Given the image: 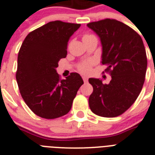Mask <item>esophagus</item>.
Masks as SVG:
<instances>
[{
  "mask_svg": "<svg viewBox=\"0 0 155 155\" xmlns=\"http://www.w3.org/2000/svg\"><path fill=\"white\" fill-rule=\"evenodd\" d=\"M82 79H83L84 82H88V77L86 76H82Z\"/></svg>",
  "mask_w": 155,
  "mask_h": 155,
  "instance_id": "esophagus-1",
  "label": "esophagus"
}]
</instances>
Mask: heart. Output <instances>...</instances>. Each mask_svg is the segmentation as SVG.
Returning a JSON list of instances; mask_svg holds the SVG:
<instances>
[{
    "label": "heart",
    "instance_id": "obj_1",
    "mask_svg": "<svg viewBox=\"0 0 155 155\" xmlns=\"http://www.w3.org/2000/svg\"><path fill=\"white\" fill-rule=\"evenodd\" d=\"M93 37H94V36L91 34H84L83 36H82V40H83L84 41H85V40L88 39V38H91ZM78 70L83 73H88V72L90 71V70H91V63H82V64H79V67H78Z\"/></svg>",
    "mask_w": 155,
    "mask_h": 155
}]
</instances>
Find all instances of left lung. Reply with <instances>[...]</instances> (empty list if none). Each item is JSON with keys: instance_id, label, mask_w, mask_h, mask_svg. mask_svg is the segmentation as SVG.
I'll use <instances>...</instances> for the list:
<instances>
[{"instance_id": "obj_1", "label": "left lung", "mask_w": 155, "mask_h": 155, "mask_svg": "<svg viewBox=\"0 0 155 155\" xmlns=\"http://www.w3.org/2000/svg\"><path fill=\"white\" fill-rule=\"evenodd\" d=\"M100 37L101 64L107 66L111 80L104 84L90 78L93 92L88 98L91 110L104 117L124 114L142 91L147 70V56L141 36L126 24L104 19L87 24Z\"/></svg>"}]
</instances>
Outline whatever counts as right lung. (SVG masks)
I'll return each mask as SVG.
<instances>
[{"instance_id": "1", "label": "right lung", "mask_w": 155, "mask_h": 155, "mask_svg": "<svg viewBox=\"0 0 155 155\" xmlns=\"http://www.w3.org/2000/svg\"><path fill=\"white\" fill-rule=\"evenodd\" d=\"M81 24L56 20L31 31L19 49L16 79L19 92L40 117L55 119L67 114L83 80L77 73L61 79L58 62L67 54L70 36Z\"/></svg>"}]
</instances>
